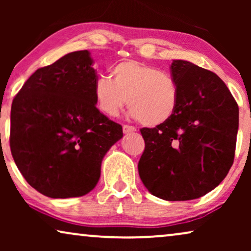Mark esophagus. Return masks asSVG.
<instances>
[{"label": "esophagus", "mask_w": 251, "mask_h": 251, "mask_svg": "<svg viewBox=\"0 0 251 251\" xmlns=\"http://www.w3.org/2000/svg\"><path fill=\"white\" fill-rule=\"evenodd\" d=\"M136 131V128L133 126H129V125H125L123 126V132L125 133H130Z\"/></svg>", "instance_id": "1"}]
</instances>
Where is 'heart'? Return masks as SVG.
I'll use <instances>...</instances> for the list:
<instances>
[{
  "label": "heart",
  "instance_id": "heart-1",
  "mask_svg": "<svg viewBox=\"0 0 251 251\" xmlns=\"http://www.w3.org/2000/svg\"><path fill=\"white\" fill-rule=\"evenodd\" d=\"M111 78L96 80L94 96L98 108L116 116L129 102L131 115L144 126H156L173 118L178 106V87L173 76L136 60L116 64Z\"/></svg>",
  "mask_w": 251,
  "mask_h": 251
}]
</instances>
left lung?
I'll return each instance as SVG.
<instances>
[{
    "label": "left lung",
    "mask_w": 251,
    "mask_h": 251,
    "mask_svg": "<svg viewBox=\"0 0 251 251\" xmlns=\"http://www.w3.org/2000/svg\"><path fill=\"white\" fill-rule=\"evenodd\" d=\"M178 87L173 118L155 128H142L145 150L138 162L140 179L167 201L193 200L217 187L234 161L239 107L214 72L174 60Z\"/></svg>",
    "instance_id": "8db88e82"
}]
</instances>
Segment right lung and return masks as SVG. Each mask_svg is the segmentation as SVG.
<instances>
[{
  "label": "right lung",
  "instance_id": "right-lung-1",
  "mask_svg": "<svg viewBox=\"0 0 251 251\" xmlns=\"http://www.w3.org/2000/svg\"><path fill=\"white\" fill-rule=\"evenodd\" d=\"M97 72L88 50L75 51L29 76L13 98L10 149L33 188L52 199L94 190L101 161L122 126L96 107Z\"/></svg>",
  "mask_w": 251,
  "mask_h": 251
}]
</instances>
